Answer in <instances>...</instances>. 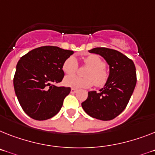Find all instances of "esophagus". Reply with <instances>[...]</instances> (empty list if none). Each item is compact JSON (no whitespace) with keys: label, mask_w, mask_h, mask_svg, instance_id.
<instances>
[{"label":"esophagus","mask_w":155,"mask_h":155,"mask_svg":"<svg viewBox=\"0 0 155 155\" xmlns=\"http://www.w3.org/2000/svg\"><path fill=\"white\" fill-rule=\"evenodd\" d=\"M76 92H77V90L74 89V88H71V94H75V93H76Z\"/></svg>","instance_id":"34e87169"}]
</instances>
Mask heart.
I'll return each instance as SVG.
<instances>
[{
    "label": "heart",
    "instance_id": "1",
    "mask_svg": "<svg viewBox=\"0 0 155 155\" xmlns=\"http://www.w3.org/2000/svg\"><path fill=\"white\" fill-rule=\"evenodd\" d=\"M84 64L89 68L85 72V76L87 77L80 78L76 75H68L64 80V84L75 89L91 87L93 84L97 87L106 85L109 80V73L105 68L106 65L105 61L99 56L91 54L84 58ZM62 68L67 75L75 73L78 70L77 59L73 56L68 58L64 62Z\"/></svg>",
    "mask_w": 155,
    "mask_h": 155
}]
</instances>
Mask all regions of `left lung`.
Wrapping results in <instances>:
<instances>
[{"label":"left lung","mask_w":155,"mask_h":155,"mask_svg":"<svg viewBox=\"0 0 155 155\" xmlns=\"http://www.w3.org/2000/svg\"><path fill=\"white\" fill-rule=\"evenodd\" d=\"M89 52L106 60L110 65V75L100 92H88L82 107L91 117L110 120L121 114L129 102L136 84V67L132 60L115 49L97 47Z\"/></svg>","instance_id":"obj_1"}]
</instances>
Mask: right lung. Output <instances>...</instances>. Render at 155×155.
Returning <instances> with one entry per match:
<instances>
[{"instance_id":"right-lung-1","label":"right lung","mask_w":155,"mask_h":155,"mask_svg":"<svg viewBox=\"0 0 155 155\" xmlns=\"http://www.w3.org/2000/svg\"><path fill=\"white\" fill-rule=\"evenodd\" d=\"M73 53L46 45L32 49L18 61L14 89L22 109L30 117L44 120L61 110L71 88L55 84L63 80V64Z\"/></svg>"}]
</instances>
